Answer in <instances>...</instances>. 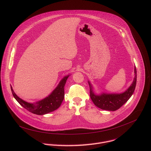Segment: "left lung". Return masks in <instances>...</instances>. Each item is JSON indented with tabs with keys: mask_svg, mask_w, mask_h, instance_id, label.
I'll list each match as a JSON object with an SVG mask.
<instances>
[{
	"mask_svg": "<svg viewBox=\"0 0 151 151\" xmlns=\"http://www.w3.org/2000/svg\"><path fill=\"white\" fill-rule=\"evenodd\" d=\"M136 81L137 71L136 66H134V78L132 83L128 88L122 93L108 94L102 93L100 94H97L94 91L93 85L88 81L90 97L94 104L99 108L109 111H116L132 97L136 88Z\"/></svg>",
	"mask_w": 151,
	"mask_h": 151,
	"instance_id": "obj_1",
	"label": "left lung"
}]
</instances>
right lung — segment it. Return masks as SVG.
<instances>
[{"mask_svg": "<svg viewBox=\"0 0 151 151\" xmlns=\"http://www.w3.org/2000/svg\"><path fill=\"white\" fill-rule=\"evenodd\" d=\"M69 76H64L49 96L33 103L27 102L17 96L12 86L11 89L14 97L25 109L36 115H45L55 111L60 106L64 97V86Z\"/></svg>", "mask_w": 151, "mask_h": 151, "instance_id": "1", "label": "right lung"}]
</instances>
